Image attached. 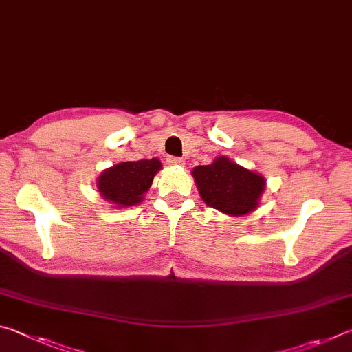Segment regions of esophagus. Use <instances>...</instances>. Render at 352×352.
I'll return each instance as SVG.
<instances>
[{
  "mask_svg": "<svg viewBox=\"0 0 352 352\" xmlns=\"http://www.w3.org/2000/svg\"><path fill=\"white\" fill-rule=\"evenodd\" d=\"M166 164H168V165H184V159L168 156V157H166Z\"/></svg>",
  "mask_w": 352,
  "mask_h": 352,
  "instance_id": "1",
  "label": "esophagus"
}]
</instances>
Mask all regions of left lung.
Instances as JSON below:
<instances>
[{
    "mask_svg": "<svg viewBox=\"0 0 352 352\" xmlns=\"http://www.w3.org/2000/svg\"><path fill=\"white\" fill-rule=\"evenodd\" d=\"M192 175L202 201L230 217L254 212L266 188V179L260 173L250 171L219 156L210 165L195 166Z\"/></svg>",
    "mask_w": 352,
    "mask_h": 352,
    "instance_id": "8db88e82",
    "label": "left lung"
}]
</instances>
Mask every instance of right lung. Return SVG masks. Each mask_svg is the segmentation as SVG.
Masks as SVG:
<instances>
[{"label": "right lung", "mask_w": 352, "mask_h": 352, "mask_svg": "<svg viewBox=\"0 0 352 352\" xmlns=\"http://www.w3.org/2000/svg\"><path fill=\"white\" fill-rule=\"evenodd\" d=\"M160 168L162 164L156 157L113 165L98 176V193L119 208L140 204L144 195L151 187L153 177Z\"/></svg>", "instance_id": "add662e5"}]
</instances>
